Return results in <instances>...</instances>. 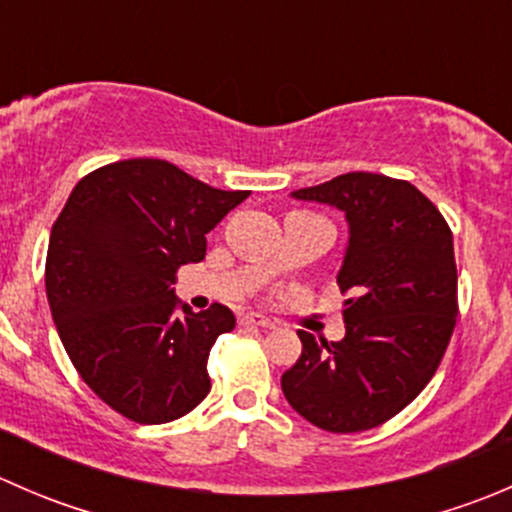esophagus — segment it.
<instances>
[{"instance_id": "1", "label": "esophagus", "mask_w": 512, "mask_h": 512, "mask_svg": "<svg viewBox=\"0 0 512 512\" xmlns=\"http://www.w3.org/2000/svg\"><path fill=\"white\" fill-rule=\"evenodd\" d=\"M242 324H247V327H262V329H275V322L267 317H262V314H245V317L240 319Z\"/></svg>"}]
</instances>
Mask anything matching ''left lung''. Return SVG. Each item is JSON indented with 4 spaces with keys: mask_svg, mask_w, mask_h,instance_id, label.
I'll use <instances>...</instances> for the list:
<instances>
[{
    "mask_svg": "<svg viewBox=\"0 0 512 512\" xmlns=\"http://www.w3.org/2000/svg\"><path fill=\"white\" fill-rule=\"evenodd\" d=\"M292 198L342 210L349 225L337 285L342 342L299 329L302 356L282 374L299 416L332 433L381 426L431 381L458 314L453 235L409 180L347 173L294 190Z\"/></svg>",
    "mask_w": 512,
    "mask_h": 512,
    "instance_id": "left-lung-1",
    "label": "left lung"
}]
</instances>
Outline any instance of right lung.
I'll return each instance as SVG.
<instances>
[{
	"label": "right lung",
	"instance_id": "obj_1",
	"mask_svg": "<svg viewBox=\"0 0 512 512\" xmlns=\"http://www.w3.org/2000/svg\"><path fill=\"white\" fill-rule=\"evenodd\" d=\"M250 190H218L158 158L103 165L76 183L51 227L46 297L81 379L136 423H168L210 391L208 354L235 314H195L175 297L178 267Z\"/></svg>",
	"mask_w": 512,
	"mask_h": 512
}]
</instances>
